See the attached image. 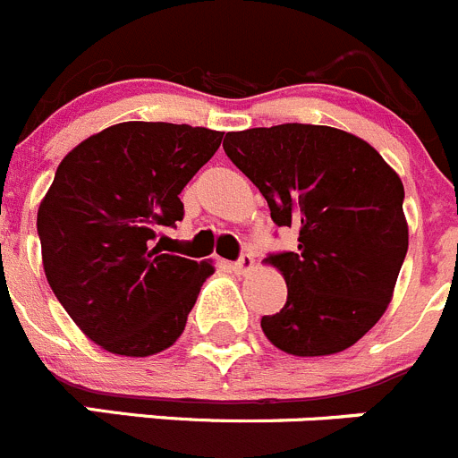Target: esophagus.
I'll use <instances>...</instances> for the list:
<instances>
[{
    "label": "esophagus",
    "instance_id": "obj_1",
    "mask_svg": "<svg viewBox=\"0 0 458 458\" xmlns=\"http://www.w3.org/2000/svg\"><path fill=\"white\" fill-rule=\"evenodd\" d=\"M253 267H255V259H253V255H249V253H243L237 262H233V271L239 273V276L253 271Z\"/></svg>",
    "mask_w": 458,
    "mask_h": 458
}]
</instances>
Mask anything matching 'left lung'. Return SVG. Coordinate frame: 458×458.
<instances>
[{"label":"left lung","mask_w":458,"mask_h":458,"mask_svg":"<svg viewBox=\"0 0 458 458\" xmlns=\"http://www.w3.org/2000/svg\"><path fill=\"white\" fill-rule=\"evenodd\" d=\"M224 151L262 191L273 224L298 228L296 253L267 258L287 282L284 307L262 318L267 339L296 357L357 344L386 311L409 249L400 176L332 126L228 132Z\"/></svg>","instance_id":"obj_1"}]
</instances>
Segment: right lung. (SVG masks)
<instances>
[{
	"label": "right lung",
	"instance_id": "right-lung-1",
	"mask_svg": "<svg viewBox=\"0 0 458 458\" xmlns=\"http://www.w3.org/2000/svg\"><path fill=\"white\" fill-rule=\"evenodd\" d=\"M224 132L123 122L72 148L38 209L51 292L89 341L148 357L176 344L212 262L165 253L182 219L178 194L215 156Z\"/></svg>",
	"mask_w": 458,
	"mask_h": 458
}]
</instances>
